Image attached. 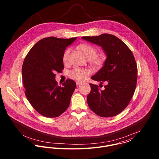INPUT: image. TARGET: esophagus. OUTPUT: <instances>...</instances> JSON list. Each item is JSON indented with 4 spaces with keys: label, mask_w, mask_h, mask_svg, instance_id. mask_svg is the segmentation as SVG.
<instances>
[{
    "label": "esophagus",
    "mask_w": 159,
    "mask_h": 159,
    "mask_svg": "<svg viewBox=\"0 0 159 159\" xmlns=\"http://www.w3.org/2000/svg\"><path fill=\"white\" fill-rule=\"evenodd\" d=\"M81 84H82V82H80V81H76V84H78V85H80Z\"/></svg>",
    "instance_id": "1"
}]
</instances>
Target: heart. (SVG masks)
Listing matches in <instances>:
<instances>
[{
    "mask_svg": "<svg viewBox=\"0 0 159 159\" xmlns=\"http://www.w3.org/2000/svg\"><path fill=\"white\" fill-rule=\"evenodd\" d=\"M79 49L83 53L84 56L89 60H92L96 64H100L103 61V57H98L97 55V48L89 43H84L79 46ZM71 51L70 48H67L62 56V61L64 64H67L68 62V57ZM88 71L87 70L80 67H75L71 70L68 75L70 78L76 80H82L86 78Z\"/></svg>",
    "mask_w": 159,
    "mask_h": 159,
    "instance_id": "obj_1",
    "label": "heart"
}]
</instances>
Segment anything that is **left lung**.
I'll return each instance as SVG.
<instances>
[{"instance_id": "obj_1", "label": "left lung", "mask_w": 159, "mask_h": 159, "mask_svg": "<svg viewBox=\"0 0 159 159\" xmlns=\"http://www.w3.org/2000/svg\"><path fill=\"white\" fill-rule=\"evenodd\" d=\"M83 39L102 47L107 55L104 66L91 79L103 84H89L91 92L87 97L91 110L103 117L120 113L129 104L136 89L138 69L132 51L121 40L113 35L83 37ZM102 85V84H100Z\"/></svg>"}]
</instances>
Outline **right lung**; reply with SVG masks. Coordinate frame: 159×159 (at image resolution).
I'll list each match as a JSON object with an SVG mask.
<instances>
[{"mask_svg":"<svg viewBox=\"0 0 159 159\" xmlns=\"http://www.w3.org/2000/svg\"><path fill=\"white\" fill-rule=\"evenodd\" d=\"M76 39L44 38L34 45L24 59L22 75L25 95L32 107L43 116L58 117L69 107L76 83L68 79L62 86H59L55 73L64 68L63 53Z\"/></svg>","mask_w":159,"mask_h":159,"instance_id":"add662e5","label":"right lung"}]
</instances>
